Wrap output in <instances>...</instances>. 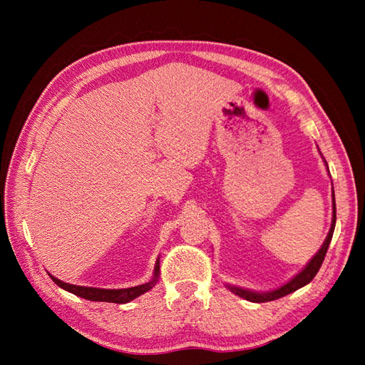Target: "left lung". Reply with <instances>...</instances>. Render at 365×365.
Masks as SVG:
<instances>
[{
    "label": "left lung",
    "instance_id": "obj_1",
    "mask_svg": "<svg viewBox=\"0 0 365 365\" xmlns=\"http://www.w3.org/2000/svg\"><path fill=\"white\" fill-rule=\"evenodd\" d=\"M324 165H327V161H324ZM328 173H329V169H328ZM334 227H336V197H334V188H332V220H331V229L328 232L327 238H324V242H323L320 250L317 251V254L314 255L311 260L307 262V265L302 268L298 274H294L290 279V281H287L281 287H277V289L269 290V292H255V290L243 289V287H237V285H230V284H226V287L232 293L238 294L240 298L247 299V301H252V302L273 301V299H277V298H282V297H285V294H289V293L297 292L298 289H301V287H304V285H307L309 282H311L312 279L315 277V274L319 273V269H320L322 263L324 260V255H327V251H328V247H329L332 234H334Z\"/></svg>",
    "mask_w": 365,
    "mask_h": 365
}]
</instances>
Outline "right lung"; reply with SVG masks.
<instances>
[{"label":"right lung","mask_w":365,"mask_h":365,"mask_svg":"<svg viewBox=\"0 0 365 365\" xmlns=\"http://www.w3.org/2000/svg\"><path fill=\"white\" fill-rule=\"evenodd\" d=\"M50 277L53 279L54 284L61 287V289L71 292V293L76 294V297H80V298L89 299V301H105V302H118V304H125V302H130L131 299L141 297L143 293L153 289L155 284L158 282L160 257L157 259V262H155L153 276H152L150 281L144 282L141 285H136V287H130V289H98V287H84V285L67 284L64 281H59L58 277H54L51 274H50Z\"/></svg>","instance_id":"right-lung-1"}]
</instances>
